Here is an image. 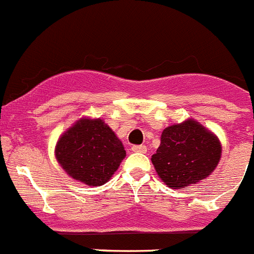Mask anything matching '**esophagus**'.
Listing matches in <instances>:
<instances>
[{
  "mask_svg": "<svg viewBox=\"0 0 254 254\" xmlns=\"http://www.w3.org/2000/svg\"><path fill=\"white\" fill-rule=\"evenodd\" d=\"M131 150H132V152H141V153L147 152V147H146V146H142V145L132 146Z\"/></svg>",
  "mask_w": 254,
  "mask_h": 254,
  "instance_id": "1",
  "label": "esophagus"
}]
</instances>
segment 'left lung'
Wrapping results in <instances>:
<instances>
[{"instance_id": "obj_1", "label": "left lung", "mask_w": 254, "mask_h": 254, "mask_svg": "<svg viewBox=\"0 0 254 254\" xmlns=\"http://www.w3.org/2000/svg\"><path fill=\"white\" fill-rule=\"evenodd\" d=\"M220 157L222 143L217 134L188 118L164 129L151 161L165 185L185 189L211 175Z\"/></svg>"}]
</instances>
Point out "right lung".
Listing matches in <instances>:
<instances>
[{
  "label": "right lung",
  "mask_w": 254,
  "mask_h": 254,
  "mask_svg": "<svg viewBox=\"0 0 254 254\" xmlns=\"http://www.w3.org/2000/svg\"><path fill=\"white\" fill-rule=\"evenodd\" d=\"M125 157L122 141L101 118H79L55 146V159L63 170L88 186L108 183Z\"/></svg>",
  "instance_id": "right-lung-1"
}]
</instances>
